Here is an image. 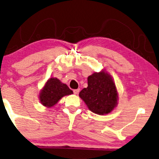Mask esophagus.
<instances>
[{
	"label": "esophagus",
	"mask_w": 159,
	"mask_h": 159,
	"mask_svg": "<svg viewBox=\"0 0 159 159\" xmlns=\"http://www.w3.org/2000/svg\"><path fill=\"white\" fill-rule=\"evenodd\" d=\"M80 89H74V90H73V92H74L75 94H77V93L80 92Z\"/></svg>",
	"instance_id": "1"
}]
</instances>
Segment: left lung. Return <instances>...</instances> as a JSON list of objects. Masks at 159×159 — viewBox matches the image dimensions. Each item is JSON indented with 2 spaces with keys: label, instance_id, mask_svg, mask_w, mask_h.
Here are the masks:
<instances>
[{
  "label": "left lung",
  "instance_id": "1",
  "mask_svg": "<svg viewBox=\"0 0 159 159\" xmlns=\"http://www.w3.org/2000/svg\"><path fill=\"white\" fill-rule=\"evenodd\" d=\"M88 87L79 96L88 108L98 115L108 114L116 107L118 93L113 78L106 70L88 77Z\"/></svg>",
  "mask_w": 159,
  "mask_h": 159
}]
</instances>
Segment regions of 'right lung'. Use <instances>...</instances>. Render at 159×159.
Returning <instances> with one entry per match:
<instances>
[{
	"label": "right lung",
	"instance_id": "right-lung-1",
	"mask_svg": "<svg viewBox=\"0 0 159 159\" xmlns=\"http://www.w3.org/2000/svg\"><path fill=\"white\" fill-rule=\"evenodd\" d=\"M73 92L67 84L62 83L58 78L51 77L47 80L39 93V100L43 106L53 107L65 96L72 94Z\"/></svg>",
	"mask_w": 159,
	"mask_h": 159
}]
</instances>
